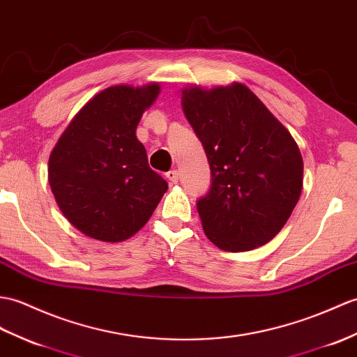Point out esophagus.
Returning <instances> with one entry per match:
<instances>
[{
  "label": "esophagus",
  "mask_w": 357,
  "mask_h": 357,
  "mask_svg": "<svg viewBox=\"0 0 357 357\" xmlns=\"http://www.w3.org/2000/svg\"><path fill=\"white\" fill-rule=\"evenodd\" d=\"M165 176H167V179L172 182V184H176L179 179V173H178V170H169L167 173H165Z\"/></svg>",
  "instance_id": "obj_1"
}]
</instances>
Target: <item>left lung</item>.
Segmentation results:
<instances>
[{"instance_id":"obj_1","label":"left lung","mask_w":357,"mask_h":357,"mask_svg":"<svg viewBox=\"0 0 357 357\" xmlns=\"http://www.w3.org/2000/svg\"><path fill=\"white\" fill-rule=\"evenodd\" d=\"M182 107L211 170L210 190L196 206L206 237L240 252L275 237L303 188L295 139L250 88L182 91Z\"/></svg>"}]
</instances>
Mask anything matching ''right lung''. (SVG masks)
<instances>
[{
	"mask_svg": "<svg viewBox=\"0 0 357 357\" xmlns=\"http://www.w3.org/2000/svg\"><path fill=\"white\" fill-rule=\"evenodd\" d=\"M158 94L156 84L102 91L76 114L50 155L48 182L56 202L88 237L129 238L167 192L135 135L141 115Z\"/></svg>",
	"mask_w": 357,
	"mask_h": 357,
	"instance_id": "add662e5",
	"label": "right lung"
}]
</instances>
